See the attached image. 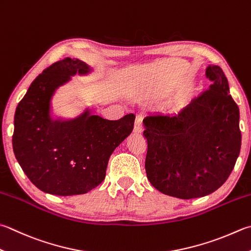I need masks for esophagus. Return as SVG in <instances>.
<instances>
[{
  "label": "esophagus",
  "mask_w": 251,
  "mask_h": 251,
  "mask_svg": "<svg viewBox=\"0 0 251 251\" xmlns=\"http://www.w3.org/2000/svg\"><path fill=\"white\" fill-rule=\"evenodd\" d=\"M142 126H143V119L141 116H136L135 118V124H134V132L135 133H141Z\"/></svg>",
  "instance_id": "34e87169"
}]
</instances>
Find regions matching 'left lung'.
<instances>
[{"label": "left lung", "instance_id": "1", "mask_svg": "<svg viewBox=\"0 0 251 251\" xmlns=\"http://www.w3.org/2000/svg\"><path fill=\"white\" fill-rule=\"evenodd\" d=\"M205 76L212 82L207 91L178 115L155 112L143 120L149 180L164 195L179 199L217 190L234 169L242 146L239 108L223 70L209 64Z\"/></svg>", "mask_w": 251, "mask_h": 251}]
</instances>
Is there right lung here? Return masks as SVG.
<instances>
[{"mask_svg":"<svg viewBox=\"0 0 251 251\" xmlns=\"http://www.w3.org/2000/svg\"><path fill=\"white\" fill-rule=\"evenodd\" d=\"M93 72L79 59L55 62L38 75L16 107L14 154L29 180L46 193L75 196L96 188L106 177L110 155L133 130L132 113L111 121L86 107L71 119L52 116L55 92L76 74Z\"/></svg>","mask_w":251,"mask_h":251,"instance_id":"obj_1","label":"right lung"}]
</instances>
